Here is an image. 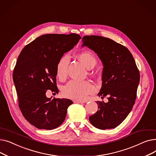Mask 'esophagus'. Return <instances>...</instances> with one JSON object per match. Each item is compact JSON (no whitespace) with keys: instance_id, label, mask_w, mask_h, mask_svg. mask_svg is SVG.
I'll return each mask as SVG.
<instances>
[{"instance_id":"esophagus-1","label":"esophagus","mask_w":156,"mask_h":156,"mask_svg":"<svg viewBox=\"0 0 156 156\" xmlns=\"http://www.w3.org/2000/svg\"><path fill=\"white\" fill-rule=\"evenodd\" d=\"M74 103H84L83 101H74Z\"/></svg>"}]
</instances>
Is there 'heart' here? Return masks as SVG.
Segmentation results:
<instances>
[{"instance_id": "obj_1", "label": "heart", "mask_w": 156, "mask_h": 156, "mask_svg": "<svg viewBox=\"0 0 156 156\" xmlns=\"http://www.w3.org/2000/svg\"><path fill=\"white\" fill-rule=\"evenodd\" d=\"M79 59L88 68L94 67L97 64L95 55L89 51H84L78 54ZM70 58L68 54L62 55L56 65V74L60 80H64L68 75V68ZM95 90L94 85L89 81L72 80L62 88L63 95L70 99L84 100L88 94Z\"/></svg>"}]
</instances>
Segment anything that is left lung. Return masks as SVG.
<instances>
[{"instance_id": "left-lung-1", "label": "left lung", "mask_w": 156, "mask_h": 156, "mask_svg": "<svg viewBox=\"0 0 156 156\" xmlns=\"http://www.w3.org/2000/svg\"><path fill=\"white\" fill-rule=\"evenodd\" d=\"M81 47L94 51L103 64L102 84L98 95L108 96V102L97 101L98 111L89 117L97 128H114L132 111L136 97L140 73L128 49L114 40L101 36L86 35Z\"/></svg>"}]
</instances>
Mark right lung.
<instances>
[{
  "label": "right lung",
  "instance_id": "add662e5",
  "mask_svg": "<svg viewBox=\"0 0 156 156\" xmlns=\"http://www.w3.org/2000/svg\"><path fill=\"white\" fill-rule=\"evenodd\" d=\"M78 34H47L37 38L21 51L12 78L19 107L30 123L38 129H53L64 122L73 101L47 98L46 92L58 94L56 65L78 42Z\"/></svg>",
  "mask_w": 156,
  "mask_h": 156
}]
</instances>
